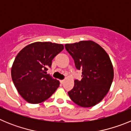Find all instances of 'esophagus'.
Listing matches in <instances>:
<instances>
[{
  "label": "esophagus",
  "mask_w": 131,
  "mask_h": 131,
  "mask_svg": "<svg viewBox=\"0 0 131 131\" xmlns=\"http://www.w3.org/2000/svg\"><path fill=\"white\" fill-rule=\"evenodd\" d=\"M60 83H61V84H63V83H64V80H60Z\"/></svg>",
  "instance_id": "1"
}]
</instances>
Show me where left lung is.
Segmentation results:
<instances>
[{
	"instance_id": "8db88e82",
	"label": "left lung",
	"mask_w": 131,
	"mask_h": 131,
	"mask_svg": "<svg viewBox=\"0 0 131 131\" xmlns=\"http://www.w3.org/2000/svg\"><path fill=\"white\" fill-rule=\"evenodd\" d=\"M65 48L77 69L82 70L81 80H75L73 88L68 92L69 98L81 107L95 106L107 94L113 81V66L108 54L92 40L66 44Z\"/></svg>"
}]
</instances>
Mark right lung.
I'll use <instances>...</instances> for the list:
<instances>
[{"instance_id":"1","label":"right lung","mask_w":131,"mask_h":131,"mask_svg":"<svg viewBox=\"0 0 131 131\" xmlns=\"http://www.w3.org/2000/svg\"><path fill=\"white\" fill-rule=\"evenodd\" d=\"M63 49L61 44L36 42L18 54L11 70L15 86L24 100L39 104L52 95L60 82L47 73L56 56Z\"/></svg>"}]
</instances>
